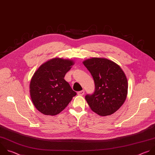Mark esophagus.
I'll list each match as a JSON object with an SVG mask.
<instances>
[{
    "label": "esophagus",
    "instance_id": "esophagus-1",
    "mask_svg": "<svg viewBox=\"0 0 155 155\" xmlns=\"http://www.w3.org/2000/svg\"><path fill=\"white\" fill-rule=\"evenodd\" d=\"M77 94H78V95H84V90H82V91H78V92H77Z\"/></svg>",
    "mask_w": 155,
    "mask_h": 155
}]
</instances>
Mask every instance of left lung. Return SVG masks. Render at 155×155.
Here are the masks:
<instances>
[{"label":"left lung","instance_id":"obj_1","mask_svg":"<svg viewBox=\"0 0 155 155\" xmlns=\"http://www.w3.org/2000/svg\"><path fill=\"white\" fill-rule=\"evenodd\" d=\"M83 64L95 83L94 92L85 96L91 109L101 116L114 113L127 95L128 81L124 71L119 65L105 58H93Z\"/></svg>","mask_w":155,"mask_h":155}]
</instances>
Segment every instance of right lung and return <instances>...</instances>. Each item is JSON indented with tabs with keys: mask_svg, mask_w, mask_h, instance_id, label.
I'll return each mask as SVG.
<instances>
[{
	"mask_svg": "<svg viewBox=\"0 0 155 155\" xmlns=\"http://www.w3.org/2000/svg\"><path fill=\"white\" fill-rule=\"evenodd\" d=\"M73 64L71 60L54 58L41 65L34 74L30 92L33 104L39 112L57 115L77 95L64 78Z\"/></svg>",
	"mask_w": 155,
	"mask_h": 155,
	"instance_id": "1",
	"label": "right lung"
}]
</instances>
